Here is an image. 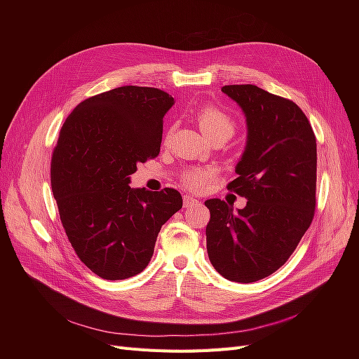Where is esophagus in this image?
<instances>
[{
	"label": "esophagus",
	"instance_id": "esophagus-1",
	"mask_svg": "<svg viewBox=\"0 0 359 359\" xmlns=\"http://www.w3.org/2000/svg\"><path fill=\"white\" fill-rule=\"evenodd\" d=\"M199 203V201L198 199H194L193 196H189V194H184V208H191V206H194V205H198Z\"/></svg>",
	"mask_w": 359,
	"mask_h": 359
}]
</instances>
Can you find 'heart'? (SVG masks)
Returning <instances> with one entry per match:
<instances>
[{"label":"heart","mask_w":359,"mask_h":359,"mask_svg":"<svg viewBox=\"0 0 359 359\" xmlns=\"http://www.w3.org/2000/svg\"><path fill=\"white\" fill-rule=\"evenodd\" d=\"M194 118H196V121L202 132L206 135V137L226 136L229 139L235 132L233 119L217 106L205 104L199 107L196 114H194ZM214 173L215 172L212 168L190 169L182 173V186L191 191H202L208 187Z\"/></svg>","instance_id":"b5f03b06"}]
</instances>
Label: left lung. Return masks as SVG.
<instances>
[{"mask_svg":"<svg viewBox=\"0 0 359 359\" xmlns=\"http://www.w3.org/2000/svg\"><path fill=\"white\" fill-rule=\"evenodd\" d=\"M222 91L247 119V145L238 178L227 189L245 208L220 199L205 205L206 250L224 278L253 283L286 264L310 227L316 208V136L297 103L256 85H224Z\"/></svg>","mask_w":359,"mask_h":359,"instance_id":"8db88e82","label":"left lung"}]
</instances>
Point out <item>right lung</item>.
<instances>
[{"mask_svg":"<svg viewBox=\"0 0 359 359\" xmlns=\"http://www.w3.org/2000/svg\"><path fill=\"white\" fill-rule=\"evenodd\" d=\"M172 104L173 97L158 88L119 86L81 102L61 127L52 193L76 255L104 280L142 273L161 226L182 208L175 189L128 186L137 163L158 156Z\"/></svg>","mask_w":359,"mask_h":359,"instance_id":"1","label":"right lung"}]
</instances>
